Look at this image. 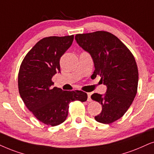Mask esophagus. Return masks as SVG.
Segmentation results:
<instances>
[{
  "mask_svg": "<svg viewBox=\"0 0 154 154\" xmlns=\"http://www.w3.org/2000/svg\"><path fill=\"white\" fill-rule=\"evenodd\" d=\"M91 92L87 93V96H88V99H87V100H88V102H91V101H92V100H91Z\"/></svg>",
  "mask_w": 154,
  "mask_h": 154,
  "instance_id": "34e87169",
  "label": "esophagus"
}]
</instances>
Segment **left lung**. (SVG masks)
I'll return each mask as SVG.
<instances>
[{"label":"left lung","instance_id":"left-lung-1","mask_svg":"<svg viewBox=\"0 0 154 154\" xmlns=\"http://www.w3.org/2000/svg\"><path fill=\"white\" fill-rule=\"evenodd\" d=\"M79 45L91 54L95 70L106 85L104 95L94 93L91 97L102 104L97 122L109 124L124 116L137 93L139 72L135 58L128 48L114 35L106 31L77 34Z\"/></svg>","mask_w":154,"mask_h":154}]
</instances>
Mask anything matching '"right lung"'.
I'll return each mask as SVG.
<instances>
[{"label":"right lung","instance_id":"right-lung-1","mask_svg":"<svg viewBox=\"0 0 154 154\" xmlns=\"http://www.w3.org/2000/svg\"><path fill=\"white\" fill-rule=\"evenodd\" d=\"M73 40V35L42 38L27 53L19 69L20 97L32 114L48 126H57L65 122L69 103L87 100V93L82 91H64L52 86V77L60 72V58Z\"/></svg>","mask_w":154,"mask_h":154}]
</instances>
